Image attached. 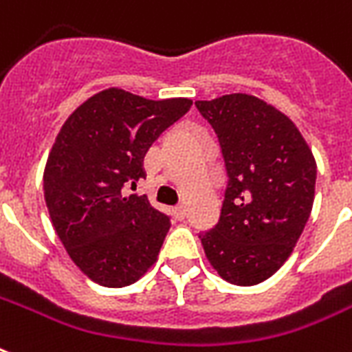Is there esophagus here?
I'll list each match as a JSON object with an SVG mask.
<instances>
[{"mask_svg": "<svg viewBox=\"0 0 352 352\" xmlns=\"http://www.w3.org/2000/svg\"><path fill=\"white\" fill-rule=\"evenodd\" d=\"M173 214H175L177 219H184L186 218V208L184 206H175V210H173Z\"/></svg>", "mask_w": 352, "mask_h": 352, "instance_id": "1", "label": "esophagus"}]
</instances>
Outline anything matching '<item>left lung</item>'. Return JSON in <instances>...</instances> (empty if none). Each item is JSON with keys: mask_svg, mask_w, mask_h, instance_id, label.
I'll use <instances>...</instances> for the list:
<instances>
[{"mask_svg": "<svg viewBox=\"0 0 352 352\" xmlns=\"http://www.w3.org/2000/svg\"><path fill=\"white\" fill-rule=\"evenodd\" d=\"M195 107L218 136L227 171L219 221L201 243L225 280L253 286L286 262L310 218L316 160L294 122L254 96Z\"/></svg>", "mask_w": 352, "mask_h": 352, "instance_id": "left-lung-1", "label": "left lung"}]
</instances>
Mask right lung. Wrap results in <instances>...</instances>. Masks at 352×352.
Here are the masks:
<instances>
[{
    "label": "right lung",
    "instance_id": "obj_1",
    "mask_svg": "<svg viewBox=\"0 0 352 352\" xmlns=\"http://www.w3.org/2000/svg\"><path fill=\"white\" fill-rule=\"evenodd\" d=\"M192 99L153 101L120 88L96 94L66 120L44 171L51 223L85 275L107 288L133 284L157 260L170 216L146 195H129L146 177L144 157Z\"/></svg>",
    "mask_w": 352,
    "mask_h": 352
}]
</instances>
